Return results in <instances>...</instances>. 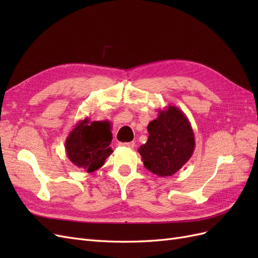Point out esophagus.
<instances>
[{
	"mask_svg": "<svg viewBox=\"0 0 258 258\" xmlns=\"http://www.w3.org/2000/svg\"><path fill=\"white\" fill-rule=\"evenodd\" d=\"M119 146H123V147H129V148H134L135 147V142H127V143H118Z\"/></svg>",
	"mask_w": 258,
	"mask_h": 258,
	"instance_id": "1",
	"label": "esophagus"
}]
</instances>
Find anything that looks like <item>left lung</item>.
Masks as SVG:
<instances>
[{
	"instance_id": "8db88e82",
	"label": "left lung",
	"mask_w": 258,
	"mask_h": 258,
	"mask_svg": "<svg viewBox=\"0 0 258 258\" xmlns=\"http://www.w3.org/2000/svg\"><path fill=\"white\" fill-rule=\"evenodd\" d=\"M147 126V142L138 148L144 167L158 176H171L190 159L195 135L186 115L174 105L158 111Z\"/></svg>"
}]
</instances>
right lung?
I'll list each match as a JSON object with an SVG mask.
<instances>
[{"instance_id":"1","label":"right lung","mask_w":258,"mask_h":258,"mask_svg":"<svg viewBox=\"0 0 258 258\" xmlns=\"http://www.w3.org/2000/svg\"><path fill=\"white\" fill-rule=\"evenodd\" d=\"M111 127L110 121H90L89 117L77 122L66 140L69 159L88 173L100 169L113 153Z\"/></svg>"}]
</instances>
